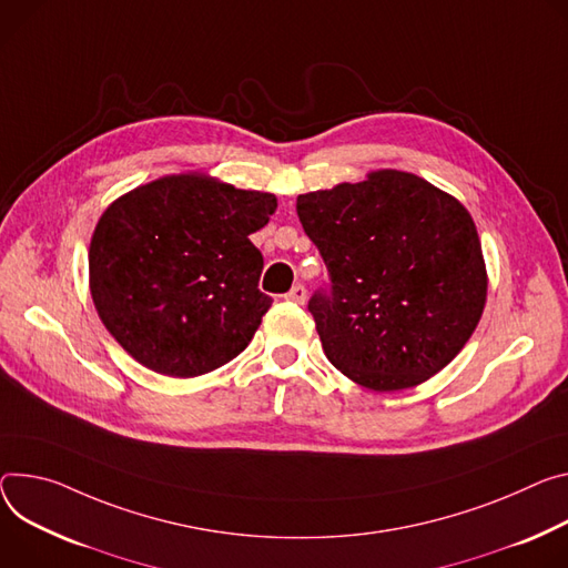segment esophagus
<instances>
[{
  "instance_id": "esophagus-1",
  "label": "esophagus",
  "mask_w": 568,
  "mask_h": 568,
  "mask_svg": "<svg viewBox=\"0 0 568 568\" xmlns=\"http://www.w3.org/2000/svg\"><path fill=\"white\" fill-rule=\"evenodd\" d=\"M305 298H307V290L301 283L292 285V290L285 294V301H292V303H298V305H303Z\"/></svg>"
}]
</instances>
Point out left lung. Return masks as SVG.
Segmentation results:
<instances>
[{
	"label": "left lung",
	"instance_id": "left-lung-1",
	"mask_svg": "<svg viewBox=\"0 0 568 568\" xmlns=\"http://www.w3.org/2000/svg\"><path fill=\"white\" fill-rule=\"evenodd\" d=\"M328 283L307 311L331 365L374 392L415 387L476 331L487 272L476 224L428 181L396 170L298 194Z\"/></svg>",
	"mask_w": 568,
	"mask_h": 568
}]
</instances>
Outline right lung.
Here are the masks:
<instances>
[{
  "label": "right lung",
  "instance_id": "add662e5",
  "mask_svg": "<svg viewBox=\"0 0 568 568\" xmlns=\"http://www.w3.org/2000/svg\"><path fill=\"white\" fill-rule=\"evenodd\" d=\"M276 211L270 192L199 174L124 194L90 242V292L111 335L144 367L192 378L240 355L270 311L263 253L248 240Z\"/></svg>",
  "mask_w": 568,
  "mask_h": 568
}]
</instances>
